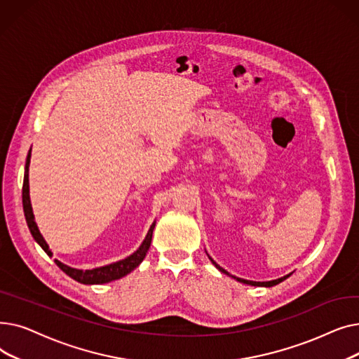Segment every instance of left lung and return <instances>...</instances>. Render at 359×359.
Returning <instances> with one entry per match:
<instances>
[{
    "mask_svg": "<svg viewBox=\"0 0 359 359\" xmlns=\"http://www.w3.org/2000/svg\"><path fill=\"white\" fill-rule=\"evenodd\" d=\"M211 259V257H210ZM211 262L214 263V265H215V268H218L221 272H224L225 275H230L227 271H224L222 268H219L218 265H217V263L211 259ZM290 275H287V276H284V278H279V279H275V280H269V282H255V280H248V279H241V278H236L238 282H243V284H248V285H255V287H273V285H276V284H279V282H282V280H284V279H287Z\"/></svg>",
    "mask_w": 359,
    "mask_h": 359,
    "instance_id": "1",
    "label": "left lung"
}]
</instances>
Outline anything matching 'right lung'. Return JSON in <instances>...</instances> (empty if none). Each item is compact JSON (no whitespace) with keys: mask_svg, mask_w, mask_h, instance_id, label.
Here are the masks:
<instances>
[{"mask_svg":"<svg viewBox=\"0 0 359 359\" xmlns=\"http://www.w3.org/2000/svg\"><path fill=\"white\" fill-rule=\"evenodd\" d=\"M30 151L29 149V154H27V160H26V167H25V180H23V211H25V217H26V222H27V227L33 236V238L39 243V246L50 256V250L48 248L46 241L43 240L39 229H37V225L34 222V217H33V211H32V205H30V196H29V164H30ZM156 227V222L151 225V229L145 237V240L142 241V244L140 246V249L134 253L130 255L129 257L119 260L116 263H111V265L107 266H102V268H96V269H91V271H81V269H74L69 268L64 263H61L60 260H55L56 265L60 266L61 271H64L68 276H71L72 279H75L77 282H81V284H106V282L110 280H116L121 279L122 276L128 275L129 272L134 271L140 263L144 260L149 246H151V238H153V230Z\"/></svg>","mask_w":359,"mask_h":359,"instance_id":"1","label":"right lung"}]
</instances>
